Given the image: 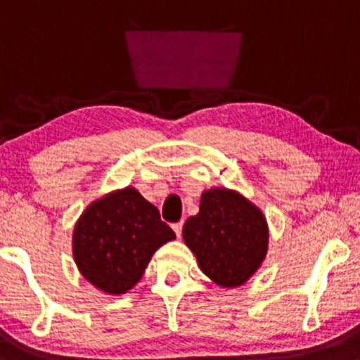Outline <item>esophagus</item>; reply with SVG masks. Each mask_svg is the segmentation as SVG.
<instances>
[{
    "instance_id": "34e87169",
    "label": "esophagus",
    "mask_w": 360,
    "mask_h": 360,
    "mask_svg": "<svg viewBox=\"0 0 360 360\" xmlns=\"http://www.w3.org/2000/svg\"><path fill=\"white\" fill-rule=\"evenodd\" d=\"M172 228H173V231H175L176 238H180V236H181V229H184V223H181V221H180V223H175V224H173Z\"/></svg>"
}]
</instances>
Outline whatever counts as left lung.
<instances>
[{
  "label": "left lung",
  "mask_w": 360,
  "mask_h": 360,
  "mask_svg": "<svg viewBox=\"0 0 360 360\" xmlns=\"http://www.w3.org/2000/svg\"><path fill=\"white\" fill-rule=\"evenodd\" d=\"M184 241L211 281L238 288L267 255L269 226L264 212L241 193L209 188L200 195L199 214L184 224Z\"/></svg>",
  "instance_id": "left-lung-1"
}]
</instances>
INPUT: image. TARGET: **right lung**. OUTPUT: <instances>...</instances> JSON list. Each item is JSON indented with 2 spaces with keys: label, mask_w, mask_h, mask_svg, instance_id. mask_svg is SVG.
<instances>
[{
  "label": "right lung",
  "mask_w": 360,
  "mask_h": 360,
  "mask_svg": "<svg viewBox=\"0 0 360 360\" xmlns=\"http://www.w3.org/2000/svg\"><path fill=\"white\" fill-rule=\"evenodd\" d=\"M175 233L134 187L91 202L72 233V255L82 276L107 294H124L143 277L153 253Z\"/></svg>",
  "instance_id": "right-lung-1"
}]
</instances>
